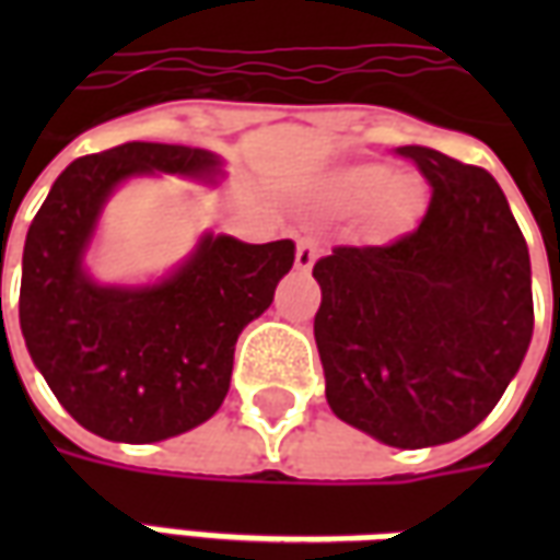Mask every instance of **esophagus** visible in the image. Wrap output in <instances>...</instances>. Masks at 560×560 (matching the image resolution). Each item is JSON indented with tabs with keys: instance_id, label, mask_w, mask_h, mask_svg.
Here are the masks:
<instances>
[{
	"instance_id": "esophagus-1",
	"label": "esophagus",
	"mask_w": 560,
	"mask_h": 560,
	"mask_svg": "<svg viewBox=\"0 0 560 560\" xmlns=\"http://www.w3.org/2000/svg\"><path fill=\"white\" fill-rule=\"evenodd\" d=\"M317 255H320V243H317L315 236H300V243H296V269L308 272V269L315 267Z\"/></svg>"
}]
</instances>
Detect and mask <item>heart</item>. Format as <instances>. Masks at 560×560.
I'll return each instance as SVG.
<instances>
[{"mask_svg":"<svg viewBox=\"0 0 560 560\" xmlns=\"http://www.w3.org/2000/svg\"><path fill=\"white\" fill-rule=\"evenodd\" d=\"M327 197L339 209H360L372 203V224L396 233L411 228L422 209V183L411 173H389V167L363 161L348 164L329 176Z\"/></svg>","mask_w":560,"mask_h":560,"instance_id":"obj_1","label":"heart"}]
</instances>
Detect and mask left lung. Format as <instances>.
<instances>
[{
	"label": "left lung",
	"instance_id": "8db88e82",
	"mask_svg": "<svg viewBox=\"0 0 560 560\" xmlns=\"http://www.w3.org/2000/svg\"><path fill=\"white\" fill-rule=\"evenodd\" d=\"M432 185L420 228L393 245L336 248L315 341L332 413L399 450L480 425L534 332L530 257L501 185L429 147H399Z\"/></svg>",
	"mask_w": 560,
	"mask_h": 560
}]
</instances>
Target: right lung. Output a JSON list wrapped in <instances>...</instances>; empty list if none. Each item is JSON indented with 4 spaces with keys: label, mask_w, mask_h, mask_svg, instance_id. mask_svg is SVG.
Returning <instances> with one entry per match:
<instances>
[{
    "label": "right lung",
    "mask_w": 560,
    "mask_h": 560,
    "mask_svg": "<svg viewBox=\"0 0 560 560\" xmlns=\"http://www.w3.org/2000/svg\"><path fill=\"white\" fill-rule=\"evenodd\" d=\"M221 167L209 149L122 143L71 161L30 224L20 329L59 405L98 438L152 444L207 422L231 389L240 332L291 272V240L252 245L203 233L159 281L92 276L86 252L119 185L155 173L219 183Z\"/></svg>",
    "instance_id": "right-lung-1"
}]
</instances>
